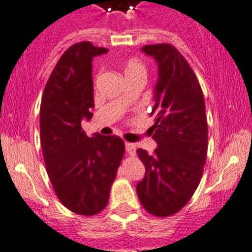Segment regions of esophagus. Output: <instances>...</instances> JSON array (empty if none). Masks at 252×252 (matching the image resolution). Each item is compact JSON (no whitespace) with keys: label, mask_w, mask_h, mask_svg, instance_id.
I'll use <instances>...</instances> for the list:
<instances>
[{"label":"esophagus","mask_w":252,"mask_h":252,"mask_svg":"<svg viewBox=\"0 0 252 252\" xmlns=\"http://www.w3.org/2000/svg\"><path fill=\"white\" fill-rule=\"evenodd\" d=\"M125 148H126V152L129 154V156H134V154H136V144L134 143L126 142Z\"/></svg>","instance_id":"1"}]
</instances>
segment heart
Here are the masks:
<instances>
[{
  "label": "heart",
  "instance_id": "heart-1",
  "mask_svg": "<svg viewBox=\"0 0 252 252\" xmlns=\"http://www.w3.org/2000/svg\"><path fill=\"white\" fill-rule=\"evenodd\" d=\"M124 73H125L126 77L136 73H146V67H144L143 62L141 60L132 57V59L127 60L124 63Z\"/></svg>",
  "mask_w": 252,
  "mask_h": 252
}]
</instances>
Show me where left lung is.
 <instances>
[{
  "label": "left lung",
  "mask_w": 252,
  "mask_h": 252,
  "mask_svg": "<svg viewBox=\"0 0 252 252\" xmlns=\"http://www.w3.org/2000/svg\"><path fill=\"white\" fill-rule=\"evenodd\" d=\"M141 50L158 64L149 128L157 149L153 154L137 149L146 166L137 196L147 212L168 217L190 201L202 176L208 147L205 98L192 68L173 45Z\"/></svg>",
  "instance_id": "left-lung-1"
}]
</instances>
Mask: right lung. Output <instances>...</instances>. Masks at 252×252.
<instances>
[{"mask_svg": "<svg viewBox=\"0 0 252 252\" xmlns=\"http://www.w3.org/2000/svg\"><path fill=\"white\" fill-rule=\"evenodd\" d=\"M108 52L89 41L63 52L45 86L40 105V142L47 175L69 211L94 216L106 207L125 152L118 136L88 137L82 120L94 108L92 61Z\"/></svg>", "mask_w": 252, "mask_h": 252, "instance_id": "right-lung-1", "label": "right lung"}]
</instances>
